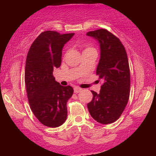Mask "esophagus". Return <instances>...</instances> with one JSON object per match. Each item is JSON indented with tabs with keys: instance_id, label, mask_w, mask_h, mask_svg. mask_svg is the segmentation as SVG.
<instances>
[{
	"instance_id": "esophagus-1",
	"label": "esophagus",
	"mask_w": 156,
	"mask_h": 156,
	"mask_svg": "<svg viewBox=\"0 0 156 156\" xmlns=\"http://www.w3.org/2000/svg\"><path fill=\"white\" fill-rule=\"evenodd\" d=\"M82 90V89L81 88H79V87H75L74 88V92L75 93H78V92H80V91Z\"/></svg>"
}]
</instances>
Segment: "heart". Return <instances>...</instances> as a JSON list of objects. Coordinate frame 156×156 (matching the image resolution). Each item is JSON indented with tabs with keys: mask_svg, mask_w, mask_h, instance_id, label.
Listing matches in <instances>:
<instances>
[{
	"mask_svg": "<svg viewBox=\"0 0 156 156\" xmlns=\"http://www.w3.org/2000/svg\"><path fill=\"white\" fill-rule=\"evenodd\" d=\"M90 49H94V48L92 47H87L85 48V50H84V51H87V50H90Z\"/></svg>",
	"mask_w": 156,
	"mask_h": 156,
	"instance_id": "1",
	"label": "heart"
}]
</instances>
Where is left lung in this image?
<instances>
[{
	"label": "left lung",
	"mask_w": 156,
	"mask_h": 156,
	"mask_svg": "<svg viewBox=\"0 0 156 156\" xmlns=\"http://www.w3.org/2000/svg\"><path fill=\"white\" fill-rule=\"evenodd\" d=\"M87 36L99 42L101 58L96 74L103 80L100 93L91 91L92 101L87 104L93 119L111 124L119 119L130 95V75L128 55L119 39L106 29L89 31Z\"/></svg>",
	"instance_id": "obj_1"
}]
</instances>
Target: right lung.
I'll use <instances>...</instances> for the list:
<instances>
[{
    "mask_svg": "<svg viewBox=\"0 0 156 156\" xmlns=\"http://www.w3.org/2000/svg\"><path fill=\"white\" fill-rule=\"evenodd\" d=\"M73 35L53 31L42 32L27 54L25 82L30 108L42 125L51 128L65 122L67 102L74 92L70 86L60 85L53 75V69L61 66L62 48Z\"/></svg>",
    "mask_w": 156,
    "mask_h": 156,
    "instance_id": "add662e5",
    "label": "right lung"
}]
</instances>
